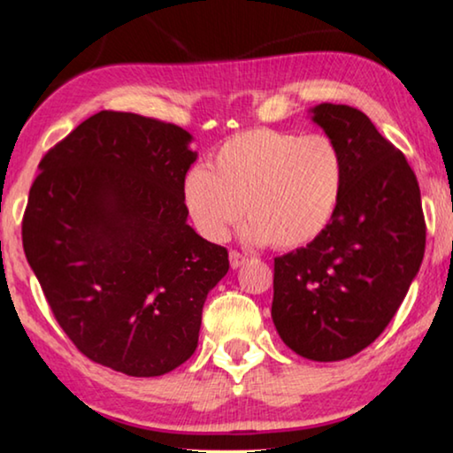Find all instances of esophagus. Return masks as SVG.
I'll use <instances>...</instances> for the list:
<instances>
[{
	"instance_id": "34e87169",
	"label": "esophagus",
	"mask_w": 453,
	"mask_h": 453,
	"mask_svg": "<svg viewBox=\"0 0 453 453\" xmlns=\"http://www.w3.org/2000/svg\"><path fill=\"white\" fill-rule=\"evenodd\" d=\"M228 260H231V266H233V269H239V266L245 265V260H248V256L239 254L237 250H231V254H228Z\"/></svg>"
}]
</instances>
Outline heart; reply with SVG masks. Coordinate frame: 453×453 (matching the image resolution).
Returning <instances> with one entry per match:
<instances>
[{
    "label": "heart",
    "mask_w": 453,
    "mask_h": 453,
    "mask_svg": "<svg viewBox=\"0 0 453 453\" xmlns=\"http://www.w3.org/2000/svg\"><path fill=\"white\" fill-rule=\"evenodd\" d=\"M342 180V155L327 136L256 127L218 147L214 170L191 167L182 197L195 228L210 242H225L248 211L250 242L294 250L326 231Z\"/></svg>",
    "instance_id": "b5f03b06"
}]
</instances>
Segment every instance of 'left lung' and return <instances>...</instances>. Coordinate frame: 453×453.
<instances>
[{"mask_svg":"<svg viewBox=\"0 0 453 453\" xmlns=\"http://www.w3.org/2000/svg\"><path fill=\"white\" fill-rule=\"evenodd\" d=\"M311 113L342 155V193L319 237L275 258L271 317L294 353L342 361L380 336L403 303L426 225L414 170L370 117L332 103Z\"/></svg>","mask_w":453,"mask_h":453,"instance_id":"left-lung-1","label":"left lung"}]
</instances>
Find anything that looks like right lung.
Listing matches in <instances>:
<instances>
[{
	"instance_id": "obj_1",
	"label": "right lung",
	"mask_w": 453,
	"mask_h": 453,
	"mask_svg": "<svg viewBox=\"0 0 453 453\" xmlns=\"http://www.w3.org/2000/svg\"><path fill=\"white\" fill-rule=\"evenodd\" d=\"M182 127L100 111L43 155L22 248L50 309L88 359L164 376L197 349L201 311L228 252L187 225L197 153Z\"/></svg>"
}]
</instances>
